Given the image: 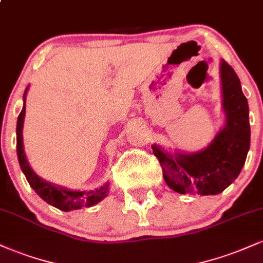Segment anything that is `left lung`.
<instances>
[{
    "mask_svg": "<svg viewBox=\"0 0 263 263\" xmlns=\"http://www.w3.org/2000/svg\"><path fill=\"white\" fill-rule=\"evenodd\" d=\"M225 123L214 140L198 152L185 153L152 144L165 183L179 194L216 195L238 177L250 149L249 104L234 69L220 62Z\"/></svg>",
    "mask_w": 263,
    "mask_h": 263,
    "instance_id": "left-lung-1",
    "label": "left lung"
}]
</instances>
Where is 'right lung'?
I'll use <instances>...</instances> for the list:
<instances>
[{
    "label": "right lung",
    "mask_w": 263,
    "mask_h": 263,
    "mask_svg": "<svg viewBox=\"0 0 263 263\" xmlns=\"http://www.w3.org/2000/svg\"><path fill=\"white\" fill-rule=\"evenodd\" d=\"M29 86L26 87V91L23 93V107L21 111L20 116L17 120V156L18 162H20L21 170L25 174L27 180H28L29 185L32 186L33 190L47 201L48 204L53 205L57 209L63 211H71L81 209V208H89L93 206L101 201L102 199L107 197L108 188H110V183L106 182L100 188H96L93 190H70L65 186L57 185L48 180L43 179L32 170L29 165L27 157L25 153V146H23V122H25L26 116V98L27 92H28Z\"/></svg>",
    "instance_id": "right-lung-1"
}]
</instances>
